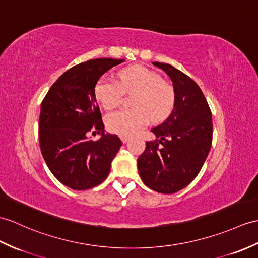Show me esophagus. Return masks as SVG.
<instances>
[{
	"label": "esophagus",
	"mask_w": 258,
	"mask_h": 258,
	"mask_svg": "<svg viewBox=\"0 0 258 258\" xmlns=\"http://www.w3.org/2000/svg\"><path fill=\"white\" fill-rule=\"evenodd\" d=\"M128 140H130V137H127V136H121V141L125 144L126 142H128Z\"/></svg>",
	"instance_id": "obj_1"
}]
</instances>
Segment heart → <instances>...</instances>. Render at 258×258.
I'll return each instance as SVG.
<instances>
[{
    "label": "heart",
    "instance_id": "1",
    "mask_svg": "<svg viewBox=\"0 0 258 258\" xmlns=\"http://www.w3.org/2000/svg\"><path fill=\"white\" fill-rule=\"evenodd\" d=\"M134 92L133 110L112 112L105 117V125L112 133L132 136L140 132L149 119L161 121L170 114L175 102L172 88L163 81L155 71L143 66L122 70L117 81L101 78L95 83L94 97L105 110H113L119 104L123 93Z\"/></svg>",
    "mask_w": 258,
    "mask_h": 258
}]
</instances>
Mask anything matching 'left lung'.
Instances as JSON below:
<instances>
[{"mask_svg": "<svg viewBox=\"0 0 258 258\" xmlns=\"http://www.w3.org/2000/svg\"><path fill=\"white\" fill-rule=\"evenodd\" d=\"M172 81L173 110L152 130L156 140L146 142L137 159L143 182L160 194H175L201 170L212 144V114L199 86L168 63L153 62Z\"/></svg>", "mask_w": 258, "mask_h": 258, "instance_id": "1", "label": "left lung"}]
</instances>
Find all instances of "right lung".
Instances as JSON below:
<instances>
[{
  "mask_svg": "<svg viewBox=\"0 0 258 258\" xmlns=\"http://www.w3.org/2000/svg\"><path fill=\"white\" fill-rule=\"evenodd\" d=\"M124 59L98 58L75 66L53 83L41 102L40 151L59 181L74 190H87L105 180L122 142L104 133L94 97L95 83ZM101 133L94 142L89 131Z\"/></svg>",
  "mask_w": 258,
  "mask_h": 258,
  "instance_id": "1",
  "label": "right lung"
}]
</instances>
